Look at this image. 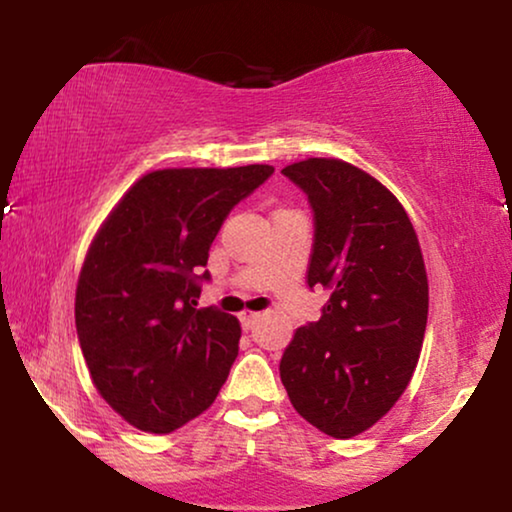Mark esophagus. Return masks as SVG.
<instances>
[{
  "mask_svg": "<svg viewBox=\"0 0 512 512\" xmlns=\"http://www.w3.org/2000/svg\"><path fill=\"white\" fill-rule=\"evenodd\" d=\"M258 319H261V312H242V314H240V321H242L244 331H249V328H254V324H256Z\"/></svg>",
  "mask_w": 512,
  "mask_h": 512,
  "instance_id": "1",
  "label": "esophagus"
}]
</instances>
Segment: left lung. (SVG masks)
<instances>
[{"mask_svg":"<svg viewBox=\"0 0 512 512\" xmlns=\"http://www.w3.org/2000/svg\"><path fill=\"white\" fill-rule=\"evenodd\" d=\"M282 174L314 212L307 284L331 298L293 335L279 375L300 417L352 438L394 408L417 368L429 314L422 249L396 195L359 167L307 158Z\"/></svg>","mask_w":512,"mask_h":512,"instance_id":"left-lung-1","label":"left lung"}]
</instances>
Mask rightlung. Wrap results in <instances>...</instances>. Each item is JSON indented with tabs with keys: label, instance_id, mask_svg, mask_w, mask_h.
<instances>
[{
	"label": "right lung",
	"instance_id": "right-lung-1",
	"mask_svg": "<svg viewBox=\"0 0 512 512\" xmlns=\"http://www.w3.org/2000/svg\"><path fill=\"white\" fill-rule=\"evenodd\" d=\"M275 167L144 174L97 230L76 286V333L93 384L125 422L170 433L214 403L240 321L200 307L209 247Z\"/></svg>",
	"mask_w": 512,
	"mask_h": 512
}]
</instances>
